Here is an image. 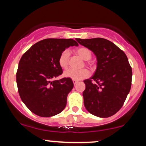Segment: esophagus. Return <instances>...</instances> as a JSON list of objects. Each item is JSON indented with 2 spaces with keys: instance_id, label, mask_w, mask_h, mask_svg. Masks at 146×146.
Here are the masks:
<instances>
[{
  "instance_id": "obj_1",
  "label": "esophagus",
  "mask_w": 146,
  "mask_h": 146,
  "mask_svg": "<svg viewBox=\"0 0 146 146\" xmlns=\"http://www.w3.org/2000/svg\"><path fill=\"white\" fill-rule=\"evenodd\" d=\"M73 82L74 84V85H75L77 83H78V81H77V80H73Z\"/></svg>"
}]
</instances>
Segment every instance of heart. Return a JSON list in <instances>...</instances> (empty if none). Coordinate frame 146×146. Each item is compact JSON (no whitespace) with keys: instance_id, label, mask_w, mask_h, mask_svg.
Returning a JSON list of instances; mask_svg holds the SVG:
<instances>
[{"instance_id":"1","label":"heart","mask_w":146,"mask_h":146,"mask_svg":"<svg viewBox=\"0 0 146 146\" xmlns=\"http://www.w3.org/2000/svg\"><path fill=\"white\" fill-rule=\"evenodd\" d=\"M76 53L84 60H89L91 59L92 53L88 48L86 47H80L76 50ZM70 58V51L68 49H65L62 52L59 57L60 66L62 68H66L68 66ZM90 73L88 70L84 68L82 70L68 69L64 72V75L66 78H70L73 80H81L83 79L88 78L89 76Z\"/></svg>"}]
</instances>
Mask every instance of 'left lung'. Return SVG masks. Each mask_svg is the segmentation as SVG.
<instances>
[{
  "instance_id": "8db88e82",
  "label": "left lung",
  "mask_w": 146,
  "mask_h": 146,
  "mask_svg": "<svg viewBox=\"0 0 146 146\" xmlns=\"http://www.w3.org/2000/svg\"><path fill=\"white\" fill-rule=\"evenodd\" d=\"M76 40L91 50L98 60L93 76L84 81L85 108L95 116H113L123 105L131 88L132 72L128 58L118 46L104 38Z\"/></svg>"
}]
</instances>
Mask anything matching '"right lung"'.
Here are the masks:
<instances>
[{
    "mask_svg": "<svg viewBox=\"0 0 146 146\" xmlns=\"http://www.w3.org/2000/svg\"><path fill=\"white\" fill-rule=\"evenodd\" d=\"M74 45L78 44L73 39H44L33 44L20 60L16 73L18 93L36 115L52 117L64 109L73 81L68 78L51 80L63 73L58 62L62 52Z\"/></svg>",
    "mask_w": 146,
    "mask_h": 146,
    "instance_id": "add662e5",
    "label": "right lung"
}]
</instances>
